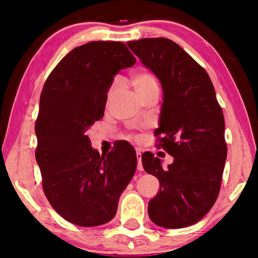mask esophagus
Segmentation results:
<instances>
[{
	"label": "esophagus",
	"mask_w": 258,
	"mask_h": 258,
	"mask_svg": "<svg viewBox=\"0 0 258 258\" xmlns=\"http://www.w3.org/2000/svg\"><path fill=\"white\" fill-rule=\"evenodd\" d=\"M137 159H138V169L139 171H143V166H142V155L140 151H137Z\"/></svg>",
	"instance_id": "esophagus-1"
}]
</instances>
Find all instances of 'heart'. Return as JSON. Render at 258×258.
Instances as JSON below:
<instances>
[{
    "label": "heart",
    "mask_w": 258,
    "mask_h": 258,
    "mask_svg": "<svg viewBox=\"0 0 258 258\" xmlns=\"http://www.w3.org/2000/svg\"><path fill=\"white\" fill-rule=\"evenodd\" d=\"M131 84H132L133 89L139 97H141L142 94H145L148 91L151 89H155V87H158V83H157V78L154 74L150 72L146 71H140L135 72L131 76ZM116 85L112 84L110 89L108 91L107 98L110 100L113 92H115Z\"/></svg>",
    "instance_id": "b5f03b06"
}]
</instances>
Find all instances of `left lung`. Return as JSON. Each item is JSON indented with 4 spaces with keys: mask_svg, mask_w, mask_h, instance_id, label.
<instances>
[{
    "mask_svg": "<svg viewBox=\"0 0 258 258\" xmlns=\"http://www.w3.org/2000/svg\"><path fill=\"white\" fill-rule=\"evenodd\" d=\"M141 62L158 77L164 92L157 146L174 157L164 168L151 152L143 168L159 180L148 205L150 220L166 229L197 223L211 211L221 189L228 154L224 116L206 71L168 38L127 42Z\"/></svg>",
    "mask_w": 258,
    "mask_h": 258,
    "instance_id": "8db88e82",
    "label": "left lung"
}]
</instances>
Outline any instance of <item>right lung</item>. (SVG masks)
Returning a JSON list of instances; mask_svg holds the SVG:
<instances>
[{
  "mask_svg": "<svg viewBox=\"0 0 258 258\" xmlns=\"http://www.w3.org/2000/svg\"><path fill=\"white\" fill-rule=\"evenodd\" d=\"M135 61L124 43L90 42L69 52L43 86L35 157L47 200L73 224L111 221L137 169L132 146L121 143L100 156L86 135L103 117L113 77Z\"/></svg>",
  "mask_w": 258,
  "mask_h": 258,
  "instance_id": "1",
  "label": "right lung"
}]
</instances>
